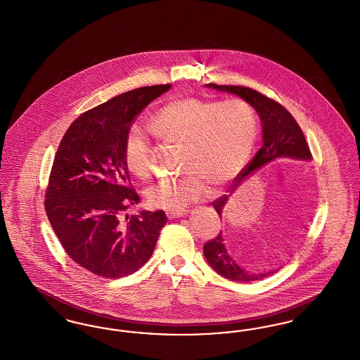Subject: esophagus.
Wrapping results in <instances>:
<instances>
[{"label": "esophagus", "instance_id": "34e87169", "mask_svg": "<svg viewBox=\"0 0 360 360\" xmlns=\"http://www.w3.org/2000/svg\"><path fill=\"white\" fill-rule=\"evenodd\" d=\"M186 213V210L184 209H174V210H166V214L169 216V219H176V217H181Z\"/></svg>", "mask_w": 360, "mask_h": 360}]
</instances>
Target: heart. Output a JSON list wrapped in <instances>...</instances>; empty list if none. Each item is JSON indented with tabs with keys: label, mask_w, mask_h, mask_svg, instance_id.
<instances>
[{
	"label": "heart",
	"mask_w": 360,
	"mask_h": 360,
	"mask_svg": "<svg viewBox=\"0 0 360 360\" xmlns=\"http://www.w3.org/2000/svg\"><path fill=\"white\" fill-rule=\"evenodd\" d=\"M148 129L165 144L181 148L178 162L185 172L146 193L151 205L174 210L205 197L207 184L221 186L233 179L252 154L259 127L255 109L244 100L179 97L155 112ZM124 160L141 179L154 172L153 144L140 129L127 135Z\"/></svg>",
	"instance_id": "1"
}]
</instances>
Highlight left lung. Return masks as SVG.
Masks as SVG:
<instances>
[{
    "mask_svg": "<svg viewBox=\"0 0 360 360\" xmlns=\"http://www.w3.org/2000/svg\"><path fill=\"white\" fill-rule=\"evenodd\" d=\"M210 87L229 91L238 94L243 100L255 108V110L262 120L263 125V146L257 151V155L251 159V162L240 172L235 179L233 185H238L243 178L255 172L266 163L274 160L281 156H290L297 159H310L311 153L308 143L302 134V129L294 120L290 112L276 103L273 98L259 93L254 89L245 86L216 85L209 84ZM228 197L223 195L212 202L216 212L221 216L224 206L226 204ZM204 255L209 264L224 278H228L235 282H252L259 281L264 276L274 274L270 273H251L238 266L235 260L228 254L224 245L223 233L220 232L216 238L206 241L204 244Z\"/></svg>",
    "mask_w": 360,
    "mask_h": 360,
    "instance_id": "8db88e82",
    "label": "left lung"
}]
</instances>
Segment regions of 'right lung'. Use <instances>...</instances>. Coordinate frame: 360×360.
<instances>
[{"label": "right lung", "instance_id": "right-lung-1", "mask_svg": "<svg viewBox=\"0 0 360 360\" xmlns=\"http://www.w3.org/2000/svg\"><path fill=\"white\" fill-rule=\"evenodd\" d=\"M170 84L122 93L77 117L53 158L44 207L56 238L77 264L103 278L136 273L151 257L163 210L125 212L139 202L124 160L134 117Z\"/></svg>", "mask_w": 360, "mask_h": 360}]
</instances>
